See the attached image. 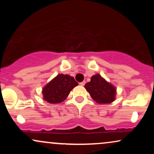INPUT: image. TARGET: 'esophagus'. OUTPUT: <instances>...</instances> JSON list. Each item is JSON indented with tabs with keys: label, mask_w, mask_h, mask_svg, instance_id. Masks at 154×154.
Returning a JSON list of instances; mask_svg holds the SVG:
<instances>
[{
	"label": "esophagus",
	"mask_w": 154,
	"mask_h": 154,
	"mask_svg": "<svg viewBox=\"0 0 154 154\" xmlns=\"http://www.w3.org/2000/svg\"><path fill=\"white\" fill-rule=\"evenodd\" d=\"M85 84V81H83V82L79 83V85H82V86H84Z\"/></svg>",
	"instance_id": "obj_1"
}]
</instances>
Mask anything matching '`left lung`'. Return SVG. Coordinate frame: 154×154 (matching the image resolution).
<instances>
[{
	"label": "left lung",
	"instance_id": "left-lung-1",
	"mask_svg": "<svg viewBox=\"0 0 154 154\" xmlns=\"http://www.w3.org/2000/svg\"><path fill=\"white\" fill-rule=\"evenodd\" d=\"M85 88L98 103H110L115 99L116 88L100 75L93 76L91 82L86 83Z\"/></svg>",
	"mask_w": 154,
	"mask_h": 154
}]
</instances>
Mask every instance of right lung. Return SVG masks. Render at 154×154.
Instances as JSON below:
<instances>
[{"label": "right lung", "instance_id": "add662e5", "mask_svg": "<svg viewBox=\"0 0 154 154\" xmlns=\"http://www.w3.org/2000/svg\"><path fill=\"white\" fill-rule=\"evenodd\" d=\"M77 85L78 83L73 77L62 74L57 75L44 87V100L50 103H61L66 99L70 91Z\"/></svg>", "mask_w": 154, "mask_h": 154}]
</instances>
